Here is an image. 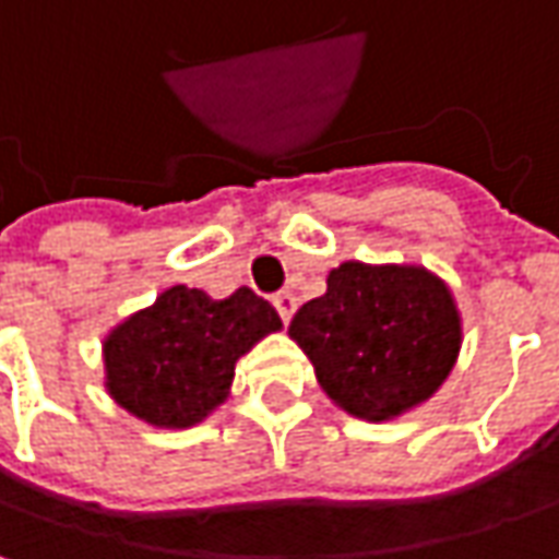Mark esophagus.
I'll return each mask as SVG.
<instances>
[{
	"label": "esophagus",
	"mask_w": 559,
	"mask_h": 559,
	"mask_svg": "<svg viewBox=\"0 0 559 559\" xmlns=\"http://www.w3.org/2000/svg\"><path fill=\"white\" fill-rule=\"evenodd\" d=\"M275 309H278L281 321H290L294 318V312H297V297L290 294V290H281V294H275Z\"/></svg>",
	"instance_id": "1"
}]
</instances>
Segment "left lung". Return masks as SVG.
Segmentation results:
<instances>
[{
	"label": "left lung",
	"mask_w": 559,
	"mask_h": 559,
	"mask_svg": "<svg viewBox=\"0 0 559 559\" xmlns=\"http://www.w3.org/2000/svg\"><path fill=\"white\" fill-rule=\"evenodd\" d=\"M287 334L321 390L361 420H393L427 402L461 353L452 290L420 265L343 262Z\"/></svg>",
	"instance_id": "left-lung-1"
}]
</instances>
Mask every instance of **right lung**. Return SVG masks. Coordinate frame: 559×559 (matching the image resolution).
<instances>
[{"label": "right lung", "mask_w": 559, "mask_h": 559, "mask_svg": "<svg viewBox=\"0 0 559 559\" xmlns=\"http://www.w3.org/2000/svg\"><path fill=\"white\" fill-rule=\"evenodd\" d=\"M275 331L278 312L250 287L213 299L176 284L105 337L107 393L151 427H194L228 399L235 361Z\"/></svg>", "instance_id": "obj_1"}]
</instances>
